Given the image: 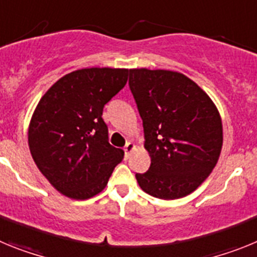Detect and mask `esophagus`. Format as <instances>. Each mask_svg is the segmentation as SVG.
Here are the masks:
<instances>
[{"mask_svg":"<svg viewBox=\"0 0 257 257\" xmlns=\"http://www.w3.org/2000/svg\"><path fill=\"white\" fill-rule=\"evenodd\" d=\"M134 149H135V144H134V143L128 142L124 145V156H126V158H128V156H130V153Z\"/></svg>","mask_w":257,"mask_h":257,"instance_id":"obj_1","label":"esophagus"}]
</instances>
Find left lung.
I'll return each mask as SVG.
<instances>
[{"label": "left lung", "mask_w": 257, "mask_h": 257, "mask_svg": "<svg viewBox=\"0 0 257 257\" xmlns=\"http://www.w3.org/2000/svg\"><path fill=\"white\" fill-rule=\"evenodd\" d=\"M151 167L136 174L145 193L178 199L197 189L216 166L222 123L216 105L194 81L165 69H130Z\"/></svg>", "instance_id": "8db88e82"}]
</instances>
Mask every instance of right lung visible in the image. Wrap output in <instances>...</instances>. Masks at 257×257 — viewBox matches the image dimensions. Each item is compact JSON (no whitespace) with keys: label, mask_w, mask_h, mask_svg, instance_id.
<instances>
[{"label":"right lung","mask_w":257,"mask_h":257,"mask_svg":"<svg viewBox=\"0 0 257 257\" xmlns=\"http://www.w3.org/2000/svg\"><path fill=\"white\" fill-rule=\"evenodd\" d=\"M128 69L85 68L65 74L32 114L28 145L36 166L58 192L88 199L108 184L124 152L108 143L103 108L127 82Z\"/></svg>","instance_id":"right-lung-1"}]
</instances>
